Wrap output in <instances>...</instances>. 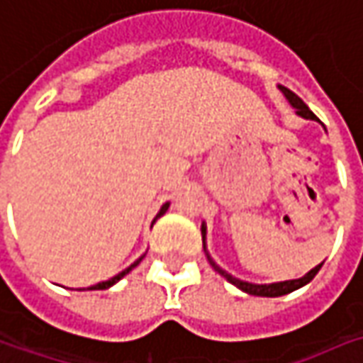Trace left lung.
<instances>
[{"label":"left lung","mask_w":363,"mask_h":363,"mask_svg":"<svg viewBox=\"0 0 363 363\" xmlns=\"http://www.w3.org/2000/svg\"><path fill=\"white\" fill-rule=\"evenodd\" d=\"M278 89L282 91V95L286 97V101L291 103L292 107L296 109V116H301V118L305 119H317L315 118V113L311 111L307 107V103L303 101L298 95H294L291 89L282 87V85H278ZM201 233H203V250H205V254H207V260H209V264H211L213 268L219 272V274L223 276L228 282H231L233 286H238L240 291L247 292V294H254V296H282V294H289V292L292 291H298V289H303L305 284H308L313 278H315V274L321 270V266L323 264H319V266H315L313 270H308L307 274L301 276V278H294V280H284V282H270V284H256V282H247V280H240V278H235V276H231L229 272H225L221 266H217V262L213 260L211 254L207 252V240H205V235H207V225L203 223L201 225Z\"/></svg>","instance_id":"1"}]
</instances>
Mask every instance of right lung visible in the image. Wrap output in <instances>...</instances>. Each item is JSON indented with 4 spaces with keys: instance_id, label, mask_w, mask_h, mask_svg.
<instances>
[{
    "instance_id": "right-lung-1",
    "label": "right lung",
    "mask_w": 363,
    "mask_h": 363,
    "mask_svg": "<svg viewBox=\"0 0 363 363\" xmlns=\"http://www.w3.org/2000/svg\"><path fill=\"white\" fill-rule=\"evenodd\" d=\"M168 207H170V203H164V205L160 207V211H158V215H156V219H158L160 215H164L166 209H168ZM156 219H154V221H156ZM144 256H146V254H144ZM144 256H140V258H138V260H135L134 264H130V266H128L125 270H121V272H119V274L113 276V278H109V280H105V282H99V284H95V286H89L87 291H105V289H109V286H113V284H116V282H119V280H121L123 276L130 274V272L134 270L135 266H138V264L142 262V258H144ZM79 291H85V289H79Z\"/></svg>"
}]
</instances>
